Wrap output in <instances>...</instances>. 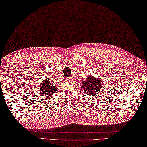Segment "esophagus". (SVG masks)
I'll list each match as a JSON object with an SVG mask.
<instances>
[{"label": "esophagus", "instance_id": "esophagus-1", "mask_svg": "<svg viewBox=\"0 0 147 147\" xmlns=\"http://www.w3.org/2000/svg\"><path fill=\"white\" fill-rule=\"evenodd\" d=\"M65 80H66V81H71L72 80H73V78H65Z\"/></svg>", "mask_w": 147, "mask_h": 147}]
</instances>
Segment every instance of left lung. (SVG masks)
<instances>
[{"label": "left lung", "instance_id": "1", "mask_svg": "<svg viewBox=\"0 0 147 147\" xmlns=\"http://www.w3.org/2000/svg\"><path fill=\"white\" fill-rule=\"evenodd\" d=\"M102 80L89 74L86 79L83 81L82 88L87 95L95 96L96 94L99 93L102 88Z\"/></svg>", "mask_w": 147, "mask_h": 147}]
</instances>
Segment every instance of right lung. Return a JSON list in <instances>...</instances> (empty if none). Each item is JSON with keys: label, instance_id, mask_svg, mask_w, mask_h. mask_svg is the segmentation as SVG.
<instances>
[{"label": "right lung", "instance_id": "add662e5", "mask_svg": "<svg viewBox=\"0 0 147 147\" xmlns=\"http://www.w3.org/2000/svg\"><path fill=\"white\" fill-rule=\"evenodd\" d=\"M57 89V86H54L53 85H52L50 80L47 78L43 80L39 84V91L40 94H41V96L45 97H49V96L51 97V96L55 92Z\"/></svg>", "mask_w": 147, "mask_h": 147}]
</instances>
